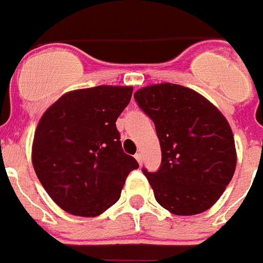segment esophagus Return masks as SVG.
Returning <instances> with one entry per match:
<instances>
[{
    "label": "esophagus",
    "mask_w": 263,
    "mask_h": 263,
    "mask_svg": "<svg viewBox=\"0 0 263 263\" xmlns=\"http://www.w3.org/2000/svg\"><path fill=\"white\" fill-rule=\"evenodd\" d=\"M134 157H136L137 162H138L139 164H142V162H143V155L141 154V153H137V154L134 155Z\"/></svg>",
    "instance_id": "esophagus-1"
}]
</instances>
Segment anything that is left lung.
<instances>
[{
  "mask_svg": "<svg viewBox=\"0 0 263 263\" xmlns=\"http://www.w3.org/2000/svg\"><path fill=\"white\" fill-rule=\"evenodd\" d=\"M134 99L154 122L162 150L159 170H142L155 200L178 216L210 210L236 170V146L227 118L183 85H148L137 90Z\"/></svg>",
  "mask_w": 263,
  "mask_h": 263,
  "instance_id": "obj_1",
  "label": "left lung"
}]
</instances>
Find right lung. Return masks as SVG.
I'll list each match as a JSON object with an SVG mask.
<instances>
[{"label":"right lung","mask_w":263,"mask_h":263,"mask_svg":"<svg viewBox=\"0 0 263 263\" xmlns=\"http://www.w3.org/2000/svg\"><path fill=\"white\" fill-rule=\"evenodd\" d=\"M132 87L99 85L63 95L43 113L32 142V166L66 212L95 217L117 203L138 162L125 154L116 121Z\"/></svg>","instance_id":"add662e5"}]
</instances>
